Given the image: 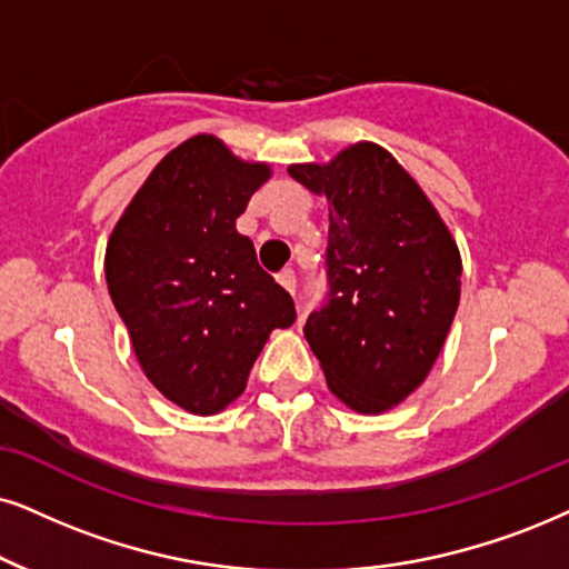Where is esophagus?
Listing matches in <instances>:
<instances>
[{"label": "esophagus", "instance_id": "obj_1", "mask_svg": "<svg viewBox=\"0 0 569 569\" xmlns=\"http://www.w3.org/2000/svg\"><path fill=\"white\" fill-rule=\"evenodd\" d=\"M278 283L283 286V289L289 291L291 297H297V272H293V270H283V272H278Z\"/></svg>", "mask_w": 569, "mask_h": 569}]
</instances>
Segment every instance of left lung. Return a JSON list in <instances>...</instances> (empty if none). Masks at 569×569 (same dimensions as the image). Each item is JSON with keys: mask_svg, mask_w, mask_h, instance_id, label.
<instances>
[{"mask_svg": "<svg viewBox=\"0 0 569 569\" xmlns=\"http://www.w3.org/2000/svg\"><path fill=\"white\" fill-rule=\"evenodd\" d=\"M289 176L326 193L328 299L305 336L330 391L365 415L397 407L426 380L457 315L462 260L409 172L378 143Z\"/></svg>", "mask_w": 569, "mask_h": 569, "instance_id": "8db88e82", "label": "left lung"}]
</instances>
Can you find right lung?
I'll list each match as a JSON object with an SVG mask.
<instances>
[{"mask_svg":"<svg viewBox=\"0 0 569 569\" xmlns=\"http://www.w3.org/2000/svg\"><path fill=\"white\" fill-rule=\"evenodd\" d=\"M268 178V164L193 136L157 164L107 243V289L141 370L193 415L241 397L270 330L297 320L291 293L236 231Z\"/></svg>","mask_w":569,"mask_h":569,"instance_id":"obj_1","label":"right lung"}]
</instances>
